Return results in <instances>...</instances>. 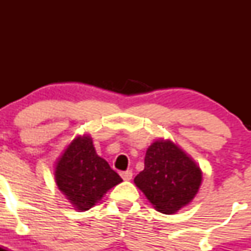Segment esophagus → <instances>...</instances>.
Returning a JSON list of instances; mask_svg holds the SVG:
<instances>
[{"label":"esophagus","mask_w":251,"mask_h":251,"mask_svg":"<svg viewBox=\"0 0 251 251\" xmlns=\"http://www.w3.org/2000/svg\"><path fill=\"white\" fill-rule=\"evenodd\" d=\"M121 177H123L124 181H130L131 178H132V171L131 170H127V171H124V173H121Z\"/></svg>","instance_id":"obj_1"}]
</instances>
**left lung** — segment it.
I'll use <instances>...</instances> for the list:
<instances>
[{"instance_id":"left-lung-1","label":"left lung","mask_w":251,"mask_h":251,"mask_svg":"<svg viewBox=\"0 0 251 251\" xmlns=\"http://www.w3.org/2000/svg\"><path fill=\"white\" fill-rule=\"evenodd\" d=\"M201 179L191 156L174 142L158 140L147 149L144 170L133 181L158 211L175 214L193 201Z\"/></svg>"}]
</instances>
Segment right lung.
<instances>
[{"mask_svg":"<svg viewBox=\"0 0 251 251\" xmlns=\"http://www.w3.org/2000/svg\"><path fill=\"white\" fill-rule=\"evenodd\" d=\"M54 179L58 188L80 211L91 209L102 197L123 182L109 164L100 158L87 135L77 136L57 160Z\"/></svg>","mask_w":251,"mask_h":251,"instance_id":"right-lung-1","label":"right lung"}]
</instances>
